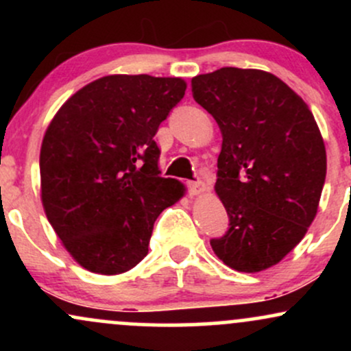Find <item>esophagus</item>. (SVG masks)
Wrapping results in <instances>:
<instances>
[{"label":"esophagus","instance_id":"obj_1","mask_svg":"<svg viewBox=\"0 0 351 351\" xmlns=\"http://www.w3.org/2000/svg\"><path fill=\"white\" fill-rule=\"evenodd\" d=\"M188 188H189V193H191V195H201V193L206 191L208 186L204 181L198 180V181H189Z\"/></svg>","mask_w":351,"mask_h":351}]
</instances>
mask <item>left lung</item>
Segmentation results:
<instances>
[{
	"mask_svg": "<svg viewBox=\"0 0 351 351\" xmlns=\"http://www.w3.org/2000/svg\"><path fill=\"white\" fill-rule=\"evenodd\" d=\"M191 92L223 135L215 189L229 228L209 243L231 269L264 271L300 243L317 215L324 138L307 104L269 72L223 67L193 77Z\"/></svg>",
	"mask_w": 351,
	"mask_h": 351,
	"instance_id": "8db88e82",
	"label": "left lung"
}]
</instances>
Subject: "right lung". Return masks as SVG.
Here are the masks:
<instances>
[{"instance_id": "add662e5", "label": "right lung", "mask_w": 351, "mask_h": 351, "mask_svg": "<svg viewBox=\"0 0 351 351\" xmlns=\"http://www.w3.org/2000/svg\"><path fill=\"white\" fill-rule=\"evenodd\" d=\"M184 90L178 77L106 75L75 92L47 127L43 206L87 271L115 276L135 267L156 217L183 196V184L158 170L155 134Z\"/></svg>"}]
</instances>
